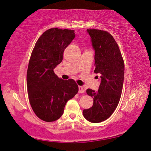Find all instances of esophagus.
I'll return each instance as SVG.
<instances>
[{
  "instance_id": "obj_1",
  "label": "esophagus",
  "mask_w": 151,
  "mask_h": 151,
  "mask_svg": "<svg viewBox=\"0 0 151 151\" xmlns=\"http://www.w3.org/2000/svg\"><path fill=\"white\" fill-rule=\"evenodd\" d=\"M84 92V88L82 86H78V93H82Z\"/></svg>"
}]
</instances>
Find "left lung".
Wrapping results in <instances>:
<instances>
[{
	"instance_id": "obj_1",
	"label": "left lung",
	"mask_w": 151,
	"mask_h": 151,
	"mask_svg": "<svg viewBox=\"0 0 151 151\" xmlns=\"http://www.w3.org/2000/svg\"><path fill=\"white\" fill-rule=\"evenodd\" d=\"M87 32L95 51L94 72L101 75V81L97 91L87 90L93 98V105L83 114L90 122L99 123L109 118L118 106L123 88L124 63L118 45L110 33L99 29Z\"/></svg>"
}]
</instances>
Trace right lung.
I'll use <instances>...</instances> for the list:
<instances>
[{
  "instance_id": "right-lung-1",
  "label": "right lung",
  "mask_w": 151,
  "mask_h": 151,
  "mask_svg": "<svg viewBox=\"0 0 151 151\" xmlns=\"http://www.w3.org/2000/svg\"><path fill=\"white\" fill-rule=\"evenodd\" d=\"M75 37L74 30L50 29L40 37L31 55L27 72L29 100L35 115L45 122L60 118L66 102L78 91L73 79L63 80L54 72Z\"/></svg>"
}]
</instances>
